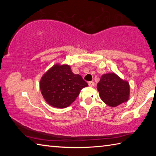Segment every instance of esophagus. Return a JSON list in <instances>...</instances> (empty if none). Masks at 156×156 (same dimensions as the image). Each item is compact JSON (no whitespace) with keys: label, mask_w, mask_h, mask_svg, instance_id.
Returning a JSON list of instances; mask_svg holds the SVG:
<instances>
[{"label":"esophagus","mask_w":156,"mask_h":156,"mask_svg":"<svg viewBox=\"0 0 156 156\" xmlns=\"http://www.w3.org/2000/svg\"><path fill=\"white\" fill-rule=\"evenodd\" d=\"M88 84H89V86H90V87H94L95 85V83L93 81H90L88 83Z\"/></svg>","instance_id":"34e87169"}]
</instances>
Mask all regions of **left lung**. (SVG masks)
Listing matches in <instances>:
<instances>
[{
  "instance_id": "left-lung-1",
  "label": "left lung",
  "mask_w": 156,
  "mask_h": 156,
  "mask_svg": "<svg viewBox=\"0 0 156 156\" xmlns=\"http://www.w3.org/2000/svg\"><path fill=\"white\" fill-rule=\"evenodd\" d=\"M97 89L100 98L109 107H117L127 102L129 98L130 87L129 83L115 73L102 75L97 84Z\"/></svg>"
}]
</instances>
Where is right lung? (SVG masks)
Listing matches in <instances>:
<instances>
[{"mask_svg":"<svg viewBox=\"0 0 156 156\" xmlns=\"http://www.w3.org/2000/svg\"><path fill=\"white\" fill-rule=\"evenodd\" d=\"M88 84L79 74H74L68 65H54L42 76L40 89L50 106L62 109L77 98L80 90Z\"/></svg>","mask_w":156,"mask_h":156,"instance_id":"1","label":"right lung"}]
</instances>
